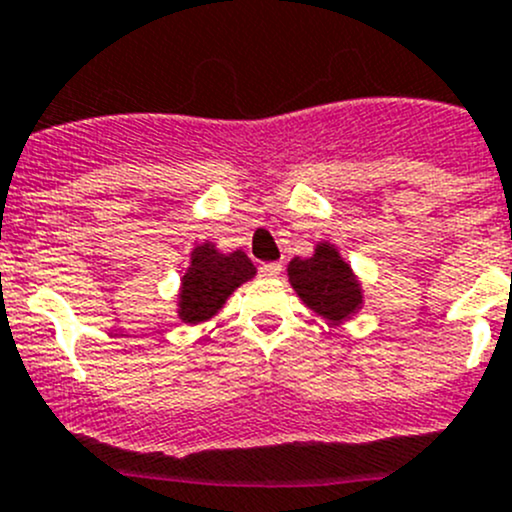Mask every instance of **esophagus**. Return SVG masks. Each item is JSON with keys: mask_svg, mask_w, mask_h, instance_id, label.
Segmentation results:
<instances>
[{"mask_svg": "<svg viewBox=\"0 0 512 512\" xmlns=\"http://www.w3.org/2000/svg\"><path fill=\"white\" fill-rule=\"evenodd\" d=\"M260 275L267 280H275L282 275V262H265V265H260Z\"/></svg>", "mask_w": 512, "mask_h": 512, "instance_id": "esophagus-1", "label": "esophagus"}]
</instances>
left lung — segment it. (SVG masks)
I'll return each mask as SVG.
<instances>
[{
    "label": "left lung",
    "instance_id": "8db88e82",
    "mask_svg": "<svg viewBox=\"0 0 512 512\" xmlns=\"http://www.w3.org/2000/svg\"><path fill=\"white\" fill-rule=\"evenodd\" d=\"M287 277L297 297L332 324H344L364 307L359 277L332 242H319L312 257H294Z\"/></svg>",
    "mask_w": 512,
    "mask_h": 512
}]
</instances>
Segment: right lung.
<instances>
[{
    "label": "right lung",
    "mask_w": 512,
    "mask_h": 512,
    "mask_svg": "<svg viewBox=\"0 0 512 512\" xmlns=\"http://www.w3.org/2000/svg\"><path fill=\"white\" fill-rule=\"evenodd\" d=\"M255 265L242 250L220 252L215 242L195 245L188 270L180 277L178 319L185 324H203L223 309L237 287L255 277Z\"/></svg>",
    "instance_id": "obj_1"
}]
</instances>
